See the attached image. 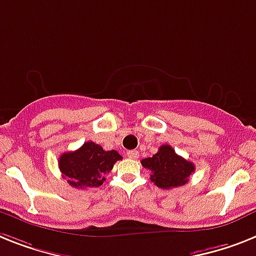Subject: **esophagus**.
<instances>
[{
  "label": "esophagus",
  "mask_w": 256,
  "mask_h": 256,
  "mask_svg": "<svg viewBox=\"0 0 256 256\" xmlns=\"http://www.w3.org/2000/svg\"><path fill=\"white\" fill-rule=\"evenodd\" d=\"M126 157L130 158V160H137L138 158V150L126 152Z\"/></svg>",
  "instance_id": "34e87169"
}]
</instances>
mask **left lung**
<instances>
[{
  "label": "left lung",
  "mask_w": 256,
  "mask_h": 256,
  "mask_svg": "<svg viewBox=\"0 0 256 256\" xmlns=\"http://www.w3.org/2000/svg\"><path fill=\"white\" fill-rule=\"evenodd\" d=\"M141 164L150 171V180L162 190L186 184L195 171V164L178 156L170 145H162L153 157L142 160Z\"/></svg>",
  "instance_id": "8db88e82"
}]
</instances>
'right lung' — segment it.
Segmentation results:
<instances>
[{
    "label": "right lung",
    "mask_w": 256,
    "mask_h": 256,
    "mask_svg": "<svg viewBox=\"0 0 256 256\" xmlns=\"http://www.w3.org/2000/svg\"><path fill=\"white\" fill-rule=\"evenodd\" d=\"M122 158L116 150L106 152L98 144L88 141L77 150L61 154L58 168L72 187L92 188L103 184L106 174Z\"/></svg>",
    "instance_id": "add662e5"
}]
</instances>
